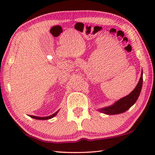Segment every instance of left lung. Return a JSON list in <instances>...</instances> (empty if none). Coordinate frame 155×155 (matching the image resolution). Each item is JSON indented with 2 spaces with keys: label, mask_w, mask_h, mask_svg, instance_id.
Wrapping results in <instances>:
<instances>
[{
  "label": "left lung",
  "mask_w": 155,
  "mask_h": 155,
  "mask_svg": "<svg viewBox=\"0 0 155 155\" xmlns=\"http://www.w3.org/2000/svg\"><path fill=\"white\" fill-rule=\"evenodd\" d=\"M143 84V72H141L140 81L137 83L135 90L131 92L129 95L127 96L124 98L119 100L113 105L101 109L100 111L104 114L108 115H115L120 114L122 113L127 111L128 109H130L133 104L137 101L139 96H140L141 87Z\"/></svg>",
  "instance_id": "obj_1"
}]
</instances>
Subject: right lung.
Returning a JSON list of instances; mask_svg holds the SVG:
<instances>
[{
	"instance_id": "obj_1",
	"label": "right lung",
	"mask_w": 155,
	"mask_h": 155,
	"mask_svg": "<svg viewBox=\"0 0 155 155\" xmlns=\"http://www.w3.org/2000/svg\"><path fill=\"white\" fill-rule=\"evenodd\" d=\"M57 112H58V111L55 112V113H54V114H53L52 115H50V116H48V117H41L33 116V115H30V117H32V118L37 119V120H48V119H51V118H52V117H53L54 116V115H57Z\"/></svg>"
}]
</instances>
